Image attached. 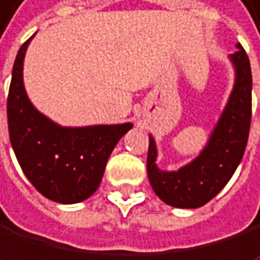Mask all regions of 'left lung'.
<instances>
[{"label": "left lung", "mask_w": 260, "mask_h": 260, "mask_svg": "<svg viewBox=\"0 0 260 260\" xmlns=\"http://www.w3.org/2000/svg\"><path fill=\"white\" fill-rule=\"evenodd\" d=\"M230 54L235 69V82L228 102L210 133L207 144L194 160L175 171L157 165V144L149 134L147 175L158 198L176 209L206 206L223 189L244 155L251 126L252 76L249 58L240 43Z\"/></svg>", "instance_id": "obj_1"}]
</instances>
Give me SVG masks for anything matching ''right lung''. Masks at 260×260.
<instances>
[{
    "label": "right lung",
    "mask_w": 260,
    "mask_h": 260,
    "mask_svg": "<svg viewBox=\"0 0 260 260\" xmlns=\"http://www.w3.org/2000/svg\"><path fill=\"white\" fill-rule=\"evenodd\" d=\"M30 37L20 47L8 95V127L12 150L27 179L45 198L77 204L99 189L110 153L133 123L61 126L28 100L24 58Z\"/></svg>",
    "instance_id": "right-lung-1"
}]
</instances>
